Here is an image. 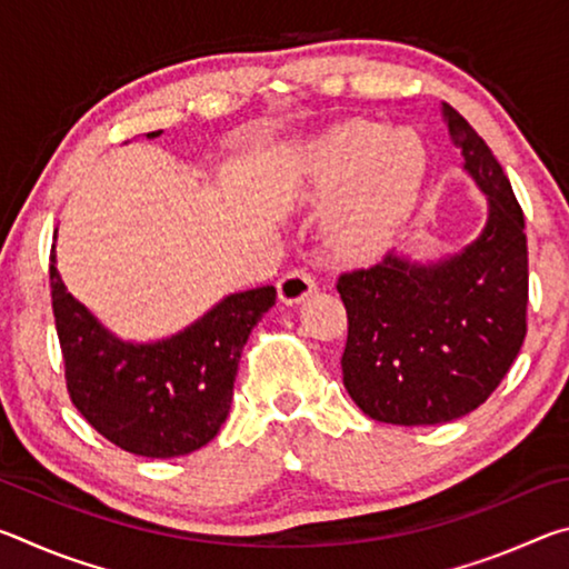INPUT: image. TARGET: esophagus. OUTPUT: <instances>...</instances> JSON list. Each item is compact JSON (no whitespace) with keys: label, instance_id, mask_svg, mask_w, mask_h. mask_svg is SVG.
<instances>
[{"label":"esophagus","instance_id":"34e87169","mask_svg":"<svg viewBox=\"0 0 569 569\" xmlns=\"http://www.w3.org/2000/svg\"><path fill=\"white\" fill-rule=\"evenodd\" d=\"M316 291V278L308 268H291L281 281H278V298L283 303H298Z\"/></svg>","mask_w":569,"mask_h":569}]
</instances>
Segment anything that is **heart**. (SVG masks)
Masks as SVG:
<instances>
[{
  "mask_svg": "<svg viewBox=\"0 0 569 569\" xmlns=\"http://www.w3.org/2000/svg\"><path fill=\"white\" fill-rule=\"evenodd\" d=\"M316 198H333L326 233L341 253H377L409 216L423 178V148L409 130L346 122L308 150Z\"/></svg>",
  "mask_w": 569,
  "mask_h": 569,
  "instance_id": "heart-1",
  "label": "heart"
}]
</instances>
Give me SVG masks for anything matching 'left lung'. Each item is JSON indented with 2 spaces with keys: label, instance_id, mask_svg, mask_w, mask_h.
<instances>
[{
  "label": "left lung",
  "instance_id": "obj_1",
  "mask_svg": "<svg viewBox=\"0 0 569 569\" xmlns=\"http://www.w3.org/2000/svg\"><path fill=\"white\" fill-rule=\"evenodd\" d=\"M465 170L489 198L481 236L435 266L387 253L336 281L349 316L343 387L366 417L423 427L481 407L527 336L525 213L477 130L441 102Z\"/></svg>",
  "mask_w": 569,
  "mask_h": 569
}]
</instances>
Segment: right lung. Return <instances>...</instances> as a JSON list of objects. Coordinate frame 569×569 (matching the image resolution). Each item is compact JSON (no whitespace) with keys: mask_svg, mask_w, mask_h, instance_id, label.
Masks as SVG:
<instances>
[{"mask_svg":"<svg viewBox=\"0 0 569 569\" xmlns=\"http://www.w3.org/2000/svg\"><path fill=\"white\" fill-rule=\"evenodd\" d=\"M50 261L67 393L84 421L138 457L170 459L206 447L228 417L240 351L276 303V288L228 296L172 339L124 343L67 293L54 246Z\"/></svg>","mask_w":569,"mask_h":569,"instance_id":"add662e5","label":"right lung"}]
</instances>
